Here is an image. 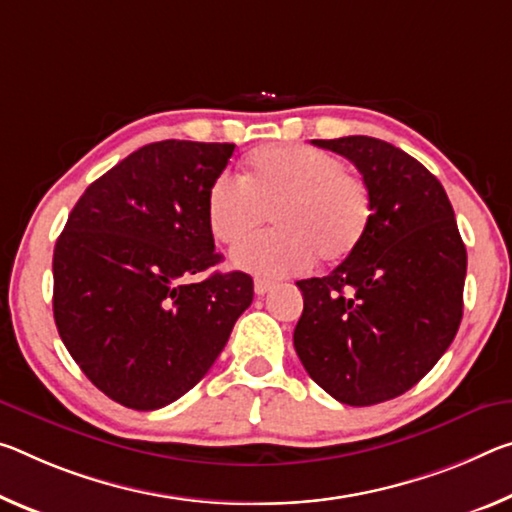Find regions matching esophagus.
<instances>
[{
	"label": "esophagus",
	"instance_id": "34e87169",
	"mask_svg": "<svg viewBox=\"0 0 512 512\" xmlns=\"http://www.w3.org/2000/svg\"><path fill=\"white\" fill-rule=\"evenodd\" d=\"M271 289H273V282H271V280H264V278H257V280H255V294H257V296L269 294Z\"/></svg>",
	"mask_w": 512,
	"mask_h": 512
}]
</instances>
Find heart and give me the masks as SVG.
<instances>
[{
	"label": "heart",
	"mask_w": 512,
	"mask_h": 512,
	"mask_svg": "<svg viewBox=\"0 0 512 512\" xmlns=\"http://www.w3.org/2000/svg\"><path fill=\"white\" fill-rule=\"evenodd\" d=\"M274 212L279 230L245 239ZM371 221L367 184L342 159L310 145H266L248 157L246 177L221 173L207 191L214 239L237 246L241 271L282 278L314 264L339 262L360 246Z\"/></svg>",
	"instance_id": "1"
}]
</instances>
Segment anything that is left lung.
<instances>
[{
	"instance_id": "obj_1",
	"label": "left lung",
	"mask_w": 512,
	"mask_h": 512,
	"mask_svg": "<svg viewBox=\"0 0 512 512\" xmlns=\"http://www.w3.org/2000/svg\"><path fill=\"white\" fill-rule=\"evenodd\" d=\"M362 173L371 221L360 246L323 278L296 282L294 346L332 399L376 405L415 387L456 337L467 250L444 186L392 143L321 141Z\"/></svg>"
}]
</instances>
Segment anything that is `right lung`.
Instances as JSON below:
<instances>
[{"mask_svg":"<svg viewBox=\"0 0 512 512\" xmlns=\"http://www.w3.org/2000/svg\"><path fill=\"white\" fill-rule=\"evenodd\" d=\"M234 143L143 145L77 200L54 246V321L72 360L125 408L157 410L212 369L253 303L221 264L207 191Z\"/></svg>","mask_w":512,"mask_h":512,"instance_id":"add662e5","label":"right lung"}]
</instances>
